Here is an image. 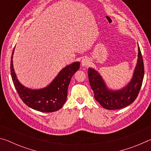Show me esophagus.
Here are the masks:
<instances>
[{
    "label": "esophagus",
    "instance_id": "obj_1",
    "mask_svg": "<svg viewBox=\"0 0 151 151\" xmlns=\"http://www.w3.org/2000/svg\"><path fill=\"white\" fill-rule=\"evenodd\" d=\"M82 66H87L91 64V61L88 59V58H84L83 60H82Z\"/></svg>",
    "mask_w": 151,
    "mask_h": 151
}]
</instances>
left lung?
<instances>
[{
    "label": "left lung",
    "mask_w": 151,
    "mask_h": 151,
    "mask_svg": "<svg viewBox=\"0 0 151 151\" xmlns=\"http://www.w3.org/2000/svg\"><path fill=\"white\" fill-rule=\"evenodd\" d=\"M137 64L130 83L119 91H111L106 87L101 76L92 68H88V76L94 99L103 108L118 110L132 104L137 99L144 78V63L139 47H138Z\"/></svg>",
    "instance_id": "1"
}]
</instances>
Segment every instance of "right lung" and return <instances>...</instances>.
<instances>
[{"instance_id":"1","label":"right lung","mask_w":151,"mask_h":151,"mask_svg":"<svg viewBox=\"0 0 151 151\" xmlns=\"http://www.w3.org/2000/svg\"><path fill=\"white\" fill-rule=\"evenodd\" d=\"M12 50L11 60V73L12 81L18 94L28 106L42 112H52L60 109L67 98L68 86L74 74L79 69L80 63L76 62L66 66L58 73L49 85L39 90L24 87L19 83L12 65Z\"/></svg>"}]
</instances>
